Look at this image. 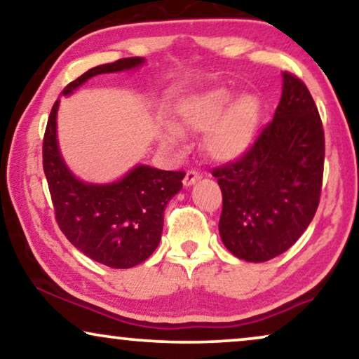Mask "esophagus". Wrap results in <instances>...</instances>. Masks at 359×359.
<instances>
[{
    "label": "esophagus",
    "mask_w": 359,
    "mask_h": 359,
    "mask_svg": "<svg viewBox=\"0 0 359 359\" xmlns=\"http://www.w3.org/2000/svg\"><path fill=\"white\" fill-rule=\"evenodd\" d=\"M201 180V175L198 173V171H188V173H186V176H184V186L186 188H189V186H193L196 181H199Z\"/></svg>",
    "instance_id": "obj_1"
}]
</instances>
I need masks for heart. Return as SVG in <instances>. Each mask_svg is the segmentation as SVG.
Returning <instances> with one entry per match:
<instances>
[{
    "label": "heart",
    "instance_id": "heart-1",
    "mask_svg": "<svg viewBox=\"0 0 359 359\" xmlns=\"http://www.w3.org/2000/svg\"><path fill=\"white\" fill-rule=\"evenodd\" d=\"M264 112L257 93H238L230 86H212L186 97L176 106V119L184 129L205 132L204 151L215 161L238 160L252 149ZM160 137L166 145L183 142V130L173 122H163Z\"/></svg>",
    "mask_w": 359,
    "mask_h": 359
}]
</instances>
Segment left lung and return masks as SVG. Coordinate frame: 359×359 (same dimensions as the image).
Here are the masks:
<instances>
[{
	"label": "left lung",
	"instance_id": "left-lung-1",
	"mask_svg": "<svg viewBox=\"0 0 359 359\" xmlns=\"http://www.w3.org/2000/svg\"><path fill=\"white\" fill-rule=\"evenodd\" d=\"M323 158L316 102L299 78L283 72L273 121L247 154L212 171L222 191L219 233L225 248L252 263L291 248L318 208Z\"/></svg>",
	"mask_w": 359,
	"mask_h": 359
}]
</instances>
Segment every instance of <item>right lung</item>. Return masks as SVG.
<instances>
[{
  "instance_id": "obj_1",
  "label": "right lung",
  "mask_w": 359,
  "mask_h": 359,
  "mask_svg": "<svg viewBox=\"0 0 359 359\" xmlns=\"http://www.w3.org/2000/svg\"><path fill=\"white\" fill-rule=\"evenodd\" d=\"M144 57L121 58L91 68L65 86L63 96L96 75L129 72L142 67ZM55 101L43 135V173L50 189L58 227L88 258L109 268L140 264L155 252L163 230L166 204L183 188V171H165L149 165L134 168L112 183H86L76 178L60 154Z\"/></svg>"
}]
</instances>
